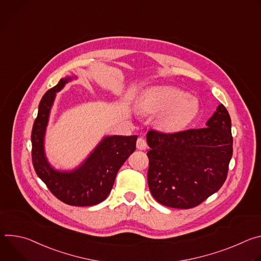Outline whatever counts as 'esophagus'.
I'll use <instances>...</instances> for the list:
<instances>
[{
    "instance_id": "34e87169",
    "label": "esophagus",
    "mask_w": 261,
    "mask_h": 261,
    "mask_svg": "<svg viewBox=\"0 0 261 261\" xmlns=\"http://www.w3.org/2000/svg\"><path fill=\"white\" fill-rule=\"evenodd\" d=\"M136 147L138 148V150H145V148L147 147V143L146 141L142 138V137H139L136 141Z\"/></svg>"
}]
</instances>
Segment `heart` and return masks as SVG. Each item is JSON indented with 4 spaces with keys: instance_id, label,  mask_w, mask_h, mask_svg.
I'll return each mask as SVG.
<instances>
[{
    "instance_id": "b5f03b06",
    "label": "heart",
    "mask_w": 261,
    "mask_h": 261,
    "mask_svg": "<svg viewBox=\"0 0 261 261\" xmlns=\"http://www.w3.org/2000/svg\"><path fill=\"white\" fill-rule=\"evenodd\" d=\"M143 114L157 115V127L166 133H175L188 127L198 114L195 97L170 86L147 89L139 100Z\"/></svg>"
}]
</instances>
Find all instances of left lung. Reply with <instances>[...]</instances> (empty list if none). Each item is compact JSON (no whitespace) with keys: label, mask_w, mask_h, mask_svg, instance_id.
<instances>
[{"label":"left lung","mask_w":261,"mask_h":261,"mask_svg":"<svg viewBox=\"0 0 261 261\" xmlns=\"http://www.w3.org/2000/svg\"><path fill=\"white\" fill-rule=\"evenodd\" d=\"M206 128L175 133L150 130L147 184L153 197L173 208H192L224 184L232 157L231 120L220 104Z\"/></svg>","instance_id":"8db88e82"}]
</instances>
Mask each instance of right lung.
I'll return each mask as SVG.
<instances>
[{
	"label": "right lung",
	"mask_w": 261,
	"mask_h": 261,
	"mask_svg": "<svg viewBox=\"0 0 261 261\" xmlns=\"http://www.w3.org/2000/svg\"><path fill=\"white\" fill-rule=\"evenodd\" d=\"M69 81L71 77L62 79L39 103L31 135L32 162L37 175L59 200L69 205L90 206L108 196L119 169L135 151L137 136H107L77 169L71 172L55 170L44 155V133L56 93Z\"/></svg>",
	"instance_id": "obj_1"
}]
</instances>
